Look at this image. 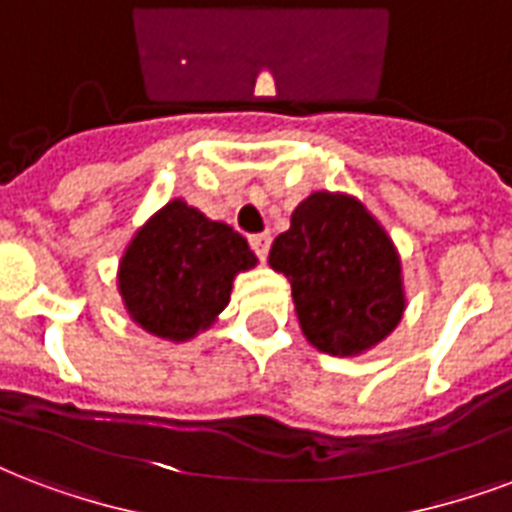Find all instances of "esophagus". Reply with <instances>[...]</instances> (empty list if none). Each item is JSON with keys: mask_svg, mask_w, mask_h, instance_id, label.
Segmentation results:
<instances>
[{"mask_svg": "<svg viewBox=\"0 0 512 512\" xmlns=\"http://www.w3.org/2000/svg\"><path fill=\"white\" fill-rule=\"evenodd\" d=\"M249 247L255 249V255L260 260L268 257V249H271V236L268 233H257V236H249Z\"/></svg>", "mask_w": 512, "mask_h": 512, "instance_id": "esophagus-1", "label": "esophagus"}]
</instances>
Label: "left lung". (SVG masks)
<instances>
[{
  "label": "left lung",
  "mask_w": 512,
  "mask_h": 512,
  "mask_svg": "<svg viewBox=\"0 0 512 512\" xmlns=\"http://www.w3.org/2000/svg\"><path fill=\"white\" fill-rule=\"evenodd\" d=\"M300 330L330 357H360L389 338L408 306L395 241L357 195L314 190L271 244Z\"/></svg>",
  "instance_id": "1"
}]
</instances>
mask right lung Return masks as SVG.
<instances>
[{
	"label": "right lung",
	"mask_w": 512,
	"mask_h": 512,
	"mask_svg": "<svg viewBox=\"0 0 512 512\" xmlns=\"http://www.w3.org/2000/svg\"><path fill=\"white\" fill-rule=\"evenodd\" d=\"M257 265L247 239L171 198L136 228L117 263L128 319L161 341L187 343L217 322L236 276Z\"/></svg>",
	"instance_id": "add662e5"
}]
</instances>
